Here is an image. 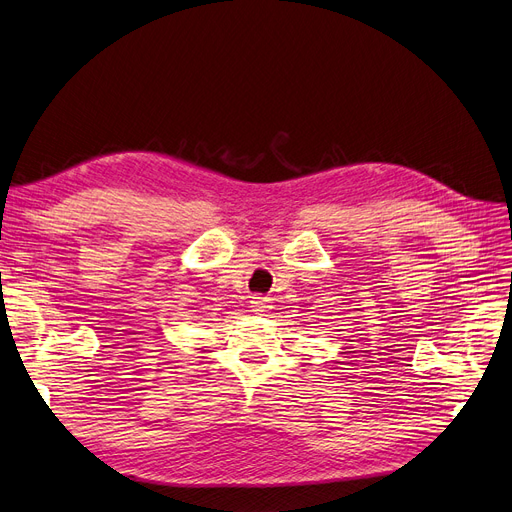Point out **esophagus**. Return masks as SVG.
<instances>
[{
	"instance_id": "1",
	"label": "esophagus",
	"mask_w": 512,
	"mask_h": 512,
	"mask_svg": "<svg viewBox=\"0 0 512 512\" xmlns=\"http://www.w3.org/2000/svg\"><path fill=\"white\" fill-rule=\"evenodd\" d=\"M271 309L267 296H252V311L254 313H267Z\"/></svg>"
}]
</instances>
